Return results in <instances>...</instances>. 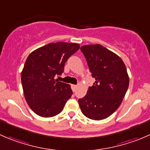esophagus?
<instances>
[{
	"instance_id": "obj_1",
	"label": "esophagus",
	"mask_w": 150,
	"mask_h": 150,
	"mask_svg": "<svg viewBox=\"0 0 150 150\" xmlns=\"http://www.w3.org/2000/svg\"><path fill=\"white\" fill-rule=\"evenodd\" d=\"M71 88H72V91H75V90L77 88V86L76 85H71Z\"/></svg>"
}]
</instances>
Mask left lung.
Here are the masks:
<instances>
[{"instance_id":"1","label":"left lung","mask_w":150,"mask_h":150,"mask_svg":"<svg viewBox=\"0 0 150 150\" xmlns=\"http://www.w3.org/2000/svg\"><path fill=\"white\" fill-rule=\"evenodd\" d=\"M81 50L96 81L78 103L85 116L103 120L117 110L128 90L126 67L120 57L102 45H86Z\"/></svg>"}]
</instances>
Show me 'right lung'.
<instances>
[{
  "mask_svg": "<svg viewBox=\"0 0 150 150\" xmlns=\"http://www.w3.org/2000/svg\"><path fill=\"white\" fill-rule=\"evenodd\" d=\"M79 48L77 43H51L27 58L21 75L22 88L27 103L38 115L54 117L63 110L72 91L70 85L55 78L62 74L65 62Z\"/></svg>",
  "mask_w": 150,
  "mask_h": 150,
  "instance_id": "1",
  "label": "right lung"
}]
</instances>
